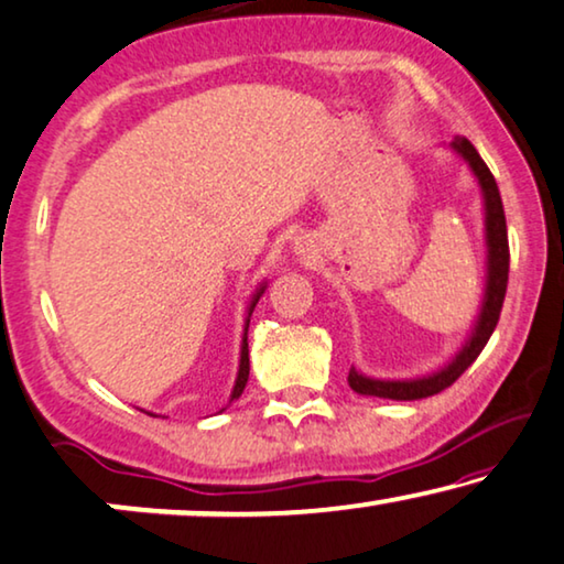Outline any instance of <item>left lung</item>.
Masks as SVG:
<instances>
[{
	"instance_id": "8db88e82",
	"label": "left lung",
	"mask_w": 564,
	"mask_h": 564,
	"mask_svg": "<svg viewBox=\"0 0 564 564\" xmlns=\"http://www.w3.org/2000/svg\"><path fill=\"white\" fill-rule=\"evenodd\" d=\"M457 158H463L467 169L473 171L475 181L480 186L482 196V232H486V289H482L480 312L475 316L473 329L467 332L465 343L452 358L442 365V368L426 372V376L416 378H372L365 376L352 365L347 383L355 393L372 395V399H393V401H416L426 399L449 388L463 372L470 368L475 358L488 345L490 335H494L498 316H501L506 283H509V232H506V214L501 204V194H498L494 173L482 163L478 150L473 148L470 140L455 138L447 145Z\"/></svg>"
}]
</instances>
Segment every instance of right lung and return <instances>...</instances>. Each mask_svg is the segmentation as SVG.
I'll return each instance as SVG.
<instances>
[{"instance_id":"obj_1","label":"right lung","mask_w":564,"mask_h":564,"mask_svg":"<svg viewBox=\"0 0 564 564\" xmlns=\"http://www.w3.org/2000/svg\"><path fill=\"white\" fill-rule=\"evenodd\" d=\"M268 289V281H263L256 289V293H252L250 304L248 308H245V329H242V343H240V368H237V378H235V386H232V393H229V403L237 401L245 391V386H248V376H250V350H248V327H250V316H252V308H256V304L260 301V296H263ZM227 403V406H229ZM225 411V409H221ZM145 414H150V411H145ZM155 416V414H150Z\"/></svg>"}]
</instances>
